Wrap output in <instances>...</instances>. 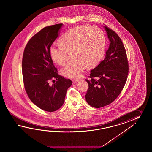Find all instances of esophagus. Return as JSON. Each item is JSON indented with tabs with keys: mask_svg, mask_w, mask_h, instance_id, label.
<instances>
[{
	"mask_svg": "<svg viewBox=\"0 0 152 152\" xmlns=\"http://www.w3.org/2000/svg\"><path fill=\"white\" fill-rule=\"evenodd\" d=\"M72 81H73V84H75V83H77V82L79 81V80H77V79H73Z\"/></svg>",
	"mask_w": 152,
	"mask_h": 152,
	"instance_id": "34e87169",
	"label": "esophagus"
}]
</instances>
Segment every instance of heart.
Here are the masks:
<instances>
[{
	"label": "heart",
	"mask_w": 152,
	"mask_h": 152,
	"mask_svg": "<svg viewBox=\"0 0 152 152\" xmlns=\"http://www.w3.org/2000/svg\"><path fill=\"white\" fill-rule=\"evenodd\" d=\"M60 45L52 47L50 55L59 65L67 61L69 53L73 59L62 68L61 73L68 78H77L87 66L94 67L103 58L105 51V37L99 28L83 26L69 30L59 40Z\"/></svg>",
	"instance_id": "1"
}]
</instances>
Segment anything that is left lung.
Segmentation results:
<instances>
[{"instance_id": "left-lung-1", "label": "left lung", "mask_w": 152, "mask_h": 152, "mask_svg": "<svg viewBox=\"0 0 152 152\" xmlns=\"http://www.w3.org/2000/svg\"><path fill=\"white\" fill-rule=\"evenodd\" d=\"M110 43L106 55L92 69L86 79L88 88L86 100L91 107L99 108L113 102L124 86L128 75L126 51L122 40L112 29L104 26Z\"/></svg>"}]
</instances>
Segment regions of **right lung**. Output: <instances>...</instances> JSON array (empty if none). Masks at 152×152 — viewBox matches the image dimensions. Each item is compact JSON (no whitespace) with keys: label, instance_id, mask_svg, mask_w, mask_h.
<instances>
[{"label":"right lung","instance_id":"add662e5","mask_svg":"<svg viewBox=\"0 0 152 152\" xmlns=\"http://www.w3.org/2000/svg\"><path fill=\"white\" fill-rule=\"evenodd\" d=\"M62 24L46 26L29 40L23 53L22 75L26 92L33 103L42 110L53 112L64 103L70 79L58 75L50 55L53 43ZM57 80L53 84L49 81Z\"/></svg>","mask_w":152,"mask_h":152}]
</instances>
